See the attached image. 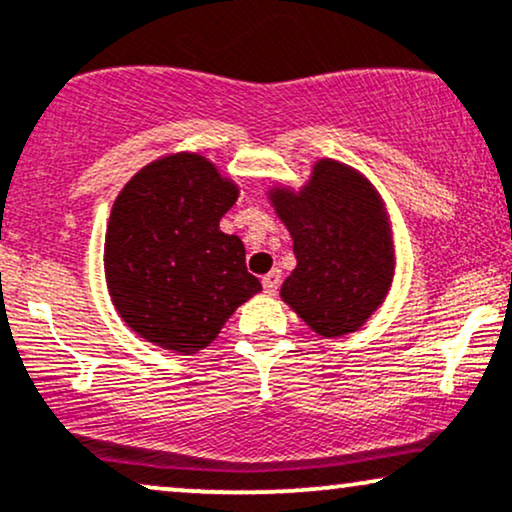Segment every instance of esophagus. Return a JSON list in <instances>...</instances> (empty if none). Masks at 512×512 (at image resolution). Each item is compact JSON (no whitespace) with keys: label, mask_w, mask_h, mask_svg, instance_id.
<instances>
[{"label":"esophagus","mask_w":512,"mask_h":512,"mask_svg":"<svg viewBox=\"0 0 512 512\" xmlns=\"http://www.w3.org/2000/svg\"><path fill=\"white\" fill-rule=\"evenodd\" d=\"M279 283H281L279 269H272V272L262 276V288H264V293H267V295H274L276 288H279Z\"/></svg>","instance_id":"34e87169"}]
</instances>
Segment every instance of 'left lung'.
I'll return each instance as SVG.
<instances>
[{"instance_id":"obj_1","label":"left lung","mask_w":512,"mask_h":512,"mask_svg":"<svg viewBox=\"0 0 512 512\" xmlns=\"http://www.w3.org/2000/svg\"><path fill=\"white\" fill-rule=\"evenodd\" d=\"M272 202L298 260L281 298L319 336L360 329L386 298L393 276L391 231L379 195L350 166L322 159L300 193L274 188Z\"/></svg>"}]
</instances>
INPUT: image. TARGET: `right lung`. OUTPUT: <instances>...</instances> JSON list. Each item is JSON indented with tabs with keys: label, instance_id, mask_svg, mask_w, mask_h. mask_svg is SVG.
<instances>
[{
	"label": "right lung",
	"instance_id": "right-lung-1",
	"mask_svg": "<svg viewBox=\"0 0 512 512\" xmlns=\"http://www.w3.org/2000/svg\"><path fill=\"white\" fill-rule=\"evenodd\" d=\"M236 200L238 188L193 152L157 159L123 186L104 274L116 312L145 341L197 353L262 291L245 267L243 240L219 229Z\"/></svg>",
	"mask_w": 512,
	"mask_h": 512
}]
</instances>
